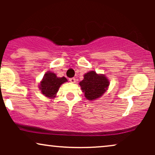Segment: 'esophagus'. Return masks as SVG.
<instances>
[{"label": "esophagus", "mask_w": 155, "mask_h": 155, "mask_svg": "<svg viewBox=\"0 0 155 155\" xmlns=\"http://www.w3.org/2000/svg\"><path fill=\"white\" fill-rule=\"evenodd\" d=\"M69 81H70L71 83H75L76 82V79L74 77L70 78V79H69Z\"/></svg>", "instance_id": "obj_1"}]
</instances>
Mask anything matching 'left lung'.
I'll return each mask as SVG.
<instances>
[{
    "label": "left lung",
    "instance_id": "obj_1",
    "mask_svg": "<svg viewBox=\"0 0 155 155\" xmlns=\"http://www.w3.org/2000/svg\"><path fill=\"white\" fill-rule=\"evenodd\" d=\"M81 90L88 100L98 98L107 90L109 82L104 75H98L95 71H90L84 76V79L79 83Z\"/></svg>",
    "mask_w": 155,
    "mask_h": 155
}]
</instances>
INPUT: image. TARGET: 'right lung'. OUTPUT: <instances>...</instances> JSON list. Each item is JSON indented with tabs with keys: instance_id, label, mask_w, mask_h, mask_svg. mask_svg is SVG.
<instances>
[{
	"instance_id": "1",
	"label": "right lung",
	"mask_w": 155,
	"mask_h": 155,
	"mask_svg": "<svg viewBox=\"0 0 155 155\" xmlns=\"http://www.w3.org/2000/svg\"><path fill=\"white\" fill-rule=\"evenodd\" d=\"M67 81L65 77L58 78L54 73L48 72L40 84V90L42 94L48 97H54L60 85Z\"/></svg>"
}]
</instances>
